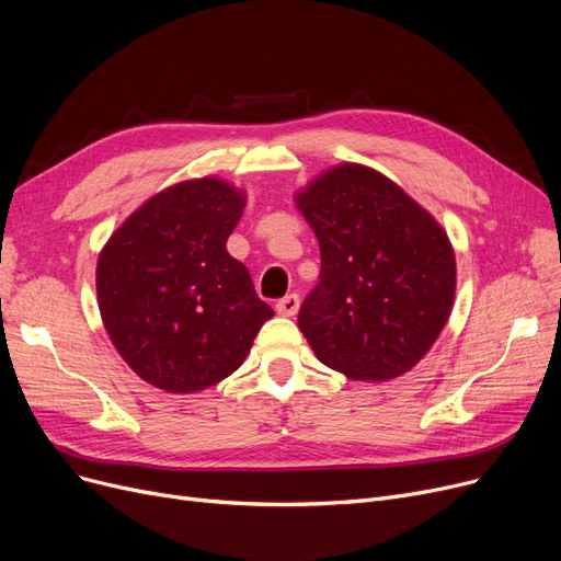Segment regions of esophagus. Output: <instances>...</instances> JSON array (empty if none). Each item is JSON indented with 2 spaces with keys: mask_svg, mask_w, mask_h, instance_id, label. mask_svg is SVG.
I'll use <instances>...</instances> for the list:
<instances>
[{
  "mask_svg": "<svg viewBox=\"0 0 561 561\" xmlns=\"http://www.w3.org/2000/svg\"><path fill=\"white\" fill-rule=\"evenodd\" d=\"M275 309H277V313H282V316H296L298 309H300V296H298V293H288V296H284L282 300H277Z\"/></svg>",
  "mask_w": 561,
  "mask_h": 561,
  "instance_id": "obj_1",
  "label": "esophagus"
}]
</instances>
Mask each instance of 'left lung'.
I'll return each mask as SVG.
<instances>
[{
    "instance_id": "1",
    "label": "left lung",
    "mask_w": 561,
    "mask_h": 561,
    "mask_svg": "<svg viewBox=\"0 0 561 561\" xmlns=\"http://www.w3.org/2000/svg\"><path fill=\"white\" fill-rule=\"evenodd\" d=\"M320 275L298 325L316 357L350 379L407 373L444 330L455 254L440 225L385 174L343 163L298 195Z\"/></svg>"
}]
</instances>
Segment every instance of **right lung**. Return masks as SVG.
I'll use <instances>...</instances> for the list:
<instances>
[{
  "label": "right lung",
  "mask_w": 561,
  "mask_h": 561,
  "mask_svg": "<svg viewBox=\"0 0 561 561\" xmlns=\"http://www.w3.org/2000/svg\"><path fill=\"white\" fill-rule=\"evenodd\" d=\"M245 199L204 176L147 199L98 261L104 328L131 370L168 393L218 385L275 311L227 239Z\"/></svg>",
  "instance_id": "add662e5"
}]
</instances>
